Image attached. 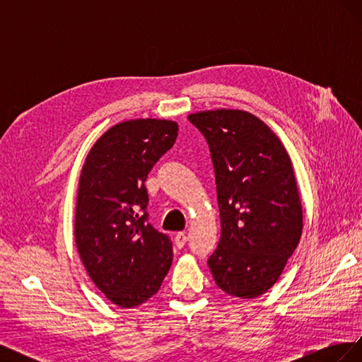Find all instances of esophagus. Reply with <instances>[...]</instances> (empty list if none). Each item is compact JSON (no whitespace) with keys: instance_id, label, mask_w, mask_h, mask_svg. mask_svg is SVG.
Instances as JSON below:
<instances>
[{"instance_id":"obj_1","label":"esophagus","mask_w":362,"mask_h":362,"mask_svg":"<svg viewBox=\"0 0 362 362\" xmlns=\"http://www.w3.org/2000/svg\"><path fill=\"white\" fill-rule=\"evenodd\" d=\"M185 243H187V235H185V233H178L175 235V245H177V247H182Z\"/></svg>"}]
</instances>
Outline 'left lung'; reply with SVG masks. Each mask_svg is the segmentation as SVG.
<instances>
[{
  "mask_svg": "<svg viewBox=\"0 0 362 362\" xmlns=\"http://www.w3.org/2000/svg\"><path fill=\"white\" fill-rule=\"evenodd\" d=\"M210 146L221 240L208 258L218 288L254 299L275 286L302 235L303 211L288 152L259 117L217 108L189 115Z\"/></svg>",
  "mask_w": 362,
  "mask_h": 362,
  "instance_id": "left-lung-1",
  "label": "left lung"
}]
</instances>
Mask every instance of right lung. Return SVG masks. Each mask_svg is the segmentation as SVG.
I'll use <instances>...</instances> for the list:
<instances>
[{
    "mask_svg": "<svg viewBox=\"0 0 362 362\" xmlns=\"http://www.w3.org/2000/svg\"><path fill=\"white\" fill-rule=\"evenodd\" d=\"M178 124L129 119L95 141L80 173L75 243L95 286L120 308L151 299L172 264V242L148 223L145 181L173 146Z\"/></svg>",
    "mask_w": 362,
    "mask_h": 362,
    "instance_id": "obj_1",
    "label": "right lung"
}]
</instances>
